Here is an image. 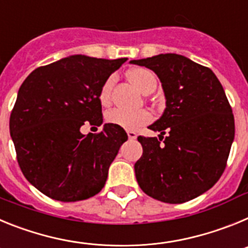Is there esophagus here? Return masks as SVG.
<instances>
[{
    "instance_id": "esophagus-1",
    "label": "esophagus",
    "mask_w": 248,
    "mask_h": 248,
    "mask_svg": "<svg viewBox=\"0 0 248 248\" xmlns=\"http://www.w3.org/2000/svg\"><path fill=\"white\" fill-rule=\"evenodd\" d=\"M126 134H128V138L130 140H134V139H137V133H135V131H131V130H128L126 131Z\"/></svg>"
}]
</instances>
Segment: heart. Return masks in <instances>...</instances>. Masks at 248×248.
Here are the masks:
<instances>
[{"label":"heart","mask_w":248,"mask_h":248,"mask_svg":"<svg viewBox=\"0 0 248 248\" xmlns=\"http://www.w3.org/2000/svg\"><path fill=\"white\" fill-rule=\"evenodd\" d=\"M129 79L144 94L150 93L156 87V77L148 68H135V69L130 71L129 72ZM113 83L114 77H109L100 89L99 98L103 104H107L110 99ZM151 120H153L151 113L148 110H144V109L131 111L117 108L107 114V122L123 129H128V130H137V129L150 123Z\"/></svg>","instance_id":"obj_1"}]
</instances>
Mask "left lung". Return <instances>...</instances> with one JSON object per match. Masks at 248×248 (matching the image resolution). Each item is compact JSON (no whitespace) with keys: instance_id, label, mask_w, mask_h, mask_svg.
<instances>
[{"instance_id":"8db88e82","label":"left lung","mask_w":248,"mask_h":248,"mask_svg":"<svg viewBox=\"0 0 248 248\" xmlns=\"http://www.w3.org/2000/svg\"><path fill=\"white\" fill-rule=\"evenodd\" d=\"M130 63L155 72L166 99L163 115L149 126L160 131L159 139L138 137L143 146L134 165L140 189L168 203L198 198L221 177L235 138V119L222 85L210 68L180 54Z\"/></svg>"}]
</instances>
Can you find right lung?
Returning <instances> with one entry per match:
<instances>
[{
    "mask_svg": "<svg viewBox=\"0 0 248 248\" xmlns=\"http://www.w3.org/2000/svg\"><path fill=\"white\" fill-rule=\"evenodd\" d=\"M124 62L76 54L37 68L22 83L11 138L25 177L48 198L73 202L104 187L128 135L110 123L98 134H82L80 126L102 125L100 89Z\"/></svg>",
    "mask_w": 248,
    "mask_h": 248,
    "instance_id": "add662e5",
    "label": "right lung"
}]
</instances>
